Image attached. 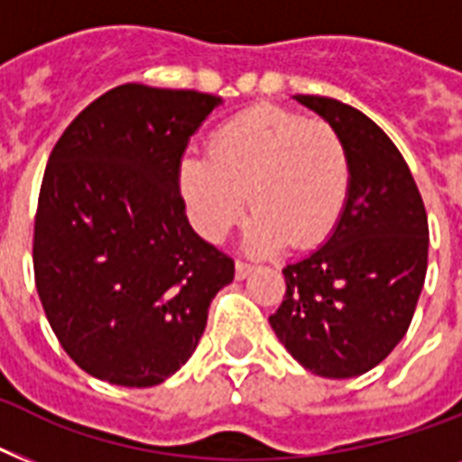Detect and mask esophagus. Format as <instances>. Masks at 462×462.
I'll list each match as a JSON object with an SVG mask.
<instances>
[{
	"instance_id": "obj_1",
	"label": "esophagus",
	"mask_w": 462,
	"mask_h": 462,
	"mask_svg": "<svg viewBox=\"0 0 462 462\" xmlns=\"http://www.w3.org/2000/svg\"><path fill=\"white\" fill-rule=\"evenodd\" d=\"M252 271H254L252 263H245V261H237V263H235V278H237V281H245L246 275L252 273Z\"/></svg>"
}]
</instances>
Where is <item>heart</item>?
Here are the masks:
<instances>
[{
	"label": "heart",
	"instance_id": "obj_1",
	"mask_svg": "<svg viewBox=\"0 0 462 462\" xmlns=\"http://www.w3.org/2000/svg\"><path fill=\"white\" fill-rule=\"evenodd\" d=\"M177 184L196 232L223 242L246 208L245 246L275 254L321 245L336 227L350 189L340 134L321 119L261 105L227 119L210 136L208 155L180 160Z\"/></svg>",
	"mask_w": 462,
	"mask_h": 462
}]
</instances>
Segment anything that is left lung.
Returning a JSON list of instances; mask_svg holds the SVG:
<instances>
[{"mask_svg":"<svg viewBox=\"0 0 462 462\" xmlns=\"http://www.w3.org/2000/svg\"><path fill=\"white\" fill-rule=\"evenodd\" d=\"M295 100L340 134L350 189L326 242L282 268L288 290L268 321L304 369L350 379L408 333L427 275V213L408 162L372 119L333 97Z\"/></svg>","mask_w":462,"mask_h":462,"instance_id":"left-lung-1","label":"left lung"}]
</instances>
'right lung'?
<instances>
[{
  "label": "right lung",
  "instance_id": "right-lung-1",
  "mask_svg": "<svg viewBox=\"0 0 462 462\" xmlns=\"http://www.w3.org/2000/svg\"><path fill=\"white\" fill-rule=\"evenodd\" d=\"M223 97L125 83L67 126L40 189L32 266L47 321L83 372L148 388L201 340L235 263L189 225L177 167Z\"/></svg>",
  "mask_w": 462,
  "mask_h": 462
}]
</instances>
